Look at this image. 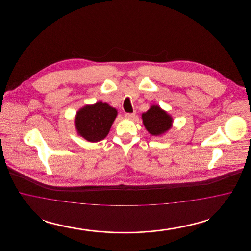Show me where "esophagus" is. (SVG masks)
Listing matches in <instances>:
<instances>
[{
    "mask_svg": "<svg viewBox=\"0 0 251 251\" xmlns=\"http://www.w3.org/2000/svg\"><path fill=\"white\" fill-rule=\"evenodd\" d=\"M135 117V113H127L125 114L126 119H133Z\"/></svg>",
    "mask_w": 251,
    "mask_h": 251,
    "instance_id": "esophagus-1",
    "label": "esophagus"
}]
</instances>
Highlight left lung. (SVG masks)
Listing matches in <instances>:
<instances>
[{"instance_id":"obj_1","label":"left lung","mask_w":251,"mask_h":251,"mask_svg":"<svg viewBox=\"0 0 251 251\" xmlns=\"http://www.w3.org/2000/svg\"><path fill=\"white\" fill-rule=\"evenodd\" d=\"M142 120L146 130L153 136H160L172 128L173 119L159 105H151L142 114Z\"/></svg>"}]
</instances>
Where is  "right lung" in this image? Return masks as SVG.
Returning <instances> with one entry per match:
<instances>
[{
	"label": "right lung",
	"mask_w": 251,
	"mask_h": 251,
	"mask_svg": "<svg viewBox=\"0 0 251 251\" xmlns=\"http://www.w3.org/2000/svg\"><path fill=\"white\" fill-rule=\"evenodd\" d=\"M117 116L118 110L106 102L86 104L76 113L75 129L88 142H99L107 136Z\"/></svg>",
	"instance_id": "add662e5"
}]
</instances>
